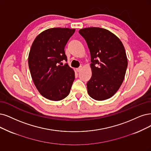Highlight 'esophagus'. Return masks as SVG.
I'll return each mask as SVG.
<instances>
[{
  "label": "esophagus",
  "instance_id": "1",
  "mask_svg": "<svg viewBox=\"0 0 151 151\" xmlns=\"http://www.w3.org/2000/svg\"><path fill=\"white\" fill-rule=\"evenodd\" d=\"M82 68H83V67L81 66H80V67H78V68H76V70L78 71H80L81 70V69H82Z\"/></svg>",
  "mask_w": 151,
  "mask_h": 151
}]
</instances>
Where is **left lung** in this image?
<instances>
[{
	"instance_id": "1",
	"label": "left lung",
	"mask_w": 151,
	"mask_h": 151,
	"mask_svg": "<svg viewBox=\"0 0 151 151\" xmlns=\"http://www.w3.org/2000/svg\"><path fill=\"white\" fill-rule=\"evenodd\" d=\"M91 55L92 76L87 83L91 98L103 101L118 91L124 79L127 58L123 44L114 33L99 27L79 30Z\"/></svg>"
}]
</instances>
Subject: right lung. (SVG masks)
I'll use <instances>...</instances> for the list:
<instances>
[{"instance_id":"right-lung-1","label":"right lung","mask_w":151,"mask_h":151,"mask_svg":"<svg viewBox=\"0 0 151 151\" xmlns=\"http://www.w3.org/2000/svg\"><path fill=\"white\" fill-rule=\"evenodd\" d=\"M75 29L52 28L40 33L33 41L29 55V66L34 85L45 98L60 101L68 95L75 71L66 63L65 47ZM60 65H59V63Z\"/></svg>"}]
</instances>
